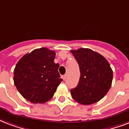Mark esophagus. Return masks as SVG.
Instances as JSON below:
<instances>
[{
	"label": "esophagus",
	"instance_id": "34e87169",
	"mask_svg": "<svg viewBox=\"0 0 129 129\" xmlns=\"http://www.w3.org/2000/svg\"><path fill=\"white\" fill-rule=\"evenodd\" d=\"M61 78H62L63 80H65V79H66V75H63L62 76H61Z\"/></svg>",
	"mask_w": 129,
	"mask_h": 129
}]
</instances>
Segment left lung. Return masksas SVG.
I'll use <instances>...</instances> for the list:
<instances>
[{
	"mask_svg": "<svg viewBox=\"0 0 129 129\" xmlns=\"http://www.w3.org/2000/svg\"><path fill=\"white\" fill-rule=\"evenodd\" d=\"M77 61L80 76L76 87L71 89L72 98L82 105L101 100L112 85L113 71L106 58L90 49L70 51Z\"/></svg>",
	"mask_w": 129,
	"mask_h": 129,
	"instance_id": "1",
	"label": "left lung"
}]
</instances>
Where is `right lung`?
Here are the masks:
<instances>
[{
  "mask_svg": "<svg viewBox=\"0 0 129 129\" xmlns=\"http://www.w3.org/2000/svg\"><path fill=\"white\" fill-rule=\"evenodd\" d=\"M55 52L47 48L35 49L19 60L13 80L17 91L33 104H44L51 99L62 81L54 62Z\"/></svg>",
  "mask_w": 129,
  "mask_h": 129,
  "instance_id": "right-lung-1",
  "label": "right lung"
}]
</instances>
